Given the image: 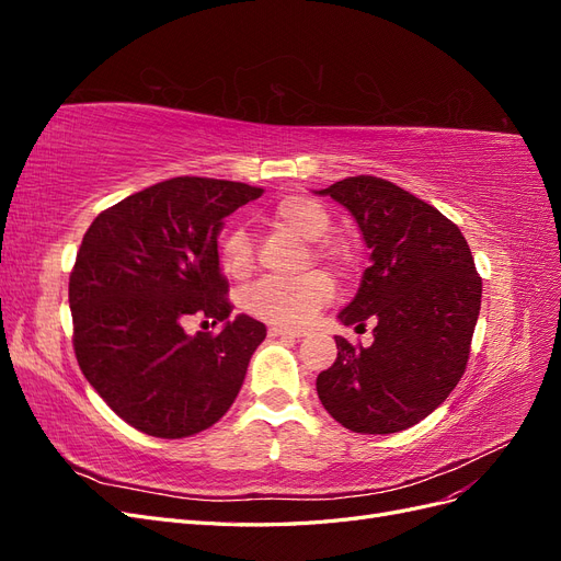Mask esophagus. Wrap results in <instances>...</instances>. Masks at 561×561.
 Returning a JSON list of instances; mask_svg holds the SVG:
<instances>
[{"mask_svg":"<svg viewBox=\"0 0 561 561\" xmlns=\"http://www.w3.org/2000/svg\"><path fill=\"white\" fill-rule=\"evenodd\" d=\"M268 336H283V339H299L304 336L301 330H290V328H268Z\"/></svg>","mask_w":561,"mask_h":561,"instance_id":"obj_1","label":"esophagus"}]
</instances>
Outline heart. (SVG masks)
<instances>
[{"label": "heart", "instance_id": "b5f03b06", "mask_svg": "<svg viewBox=\"0 0 561 561\" xmlns=\"http://www.w3.org/2000/svg\"><path fill=\"white\" fill-rule=\"evenodd\" d=\"M271 222L278 229L295 233L297 239L304 241H318L330 229V213L328 208L311 196L293 194L280 198L274 213H271ZM322 257H334V250H320ZM219 264H222L225 274L231 278H245L252 264V239L243 227H231L222 243H219ZM332 297V280L325 274H307L297 280H278V278H264L254 283L250 290L243 295V309L266 322L285 328H297L309 322Z\"/></svg>", "mask_w": 561, "mask_h": 561}]
</instances>
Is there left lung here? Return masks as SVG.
<instances>
[{"label":"left lung","instance_id":"1","mask_svg":"<svg viewBox=\"0 0 561 561\" xmlns=\"http://www.w3.org/2000/svg\"><path fill=\"white\" fill-rule=\"evenodd\" d=\"M353 215L369 250L342 325L375 320V342L353 348L334 336L336 360L320 371L322 407L344 428L388 435L414 426L463 377L478 325L482 280L451 219L402 186L358 175L316 192Z\"/></svg>","mask_w":561,"mask_h":561}]
</instances>
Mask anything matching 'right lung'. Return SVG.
<instances>
[{"mask_svg":"<svg viewBox=\"0 0 561 561\" xmlns=\"http://www.w3.org/2000/svg\"><path fill=\"white\" fill-rule=\"evenodd\" d=\"M243 182L173 178L100 213L70 276L75 353L83 377L133 428L190 437L227 414L266 328L229 320L219 271L225 217L260 198ZM194 314L222 321L186 335Z\"/></svg>","mask_w":561,"mask_h":561,"instance_id":"add662e5","label":"right lung"}]
</instances>
